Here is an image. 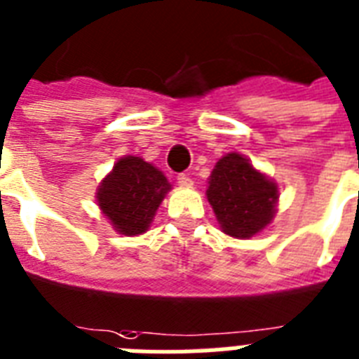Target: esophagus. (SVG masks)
Masks as SVG:
<instances>
[{
    "mask_svg": "<svg viewBox=\"0 0 359 359\" xmlns=\"http://www.w3.org/2000/svg\"><path fill=\"white\" fill-rule=\"evenodd\" d=\"M177 183H180V187H191L192 180L189 177V174H180V176H177Z\"/></svg>",
    "mask_w": 359,
    "mask_h": 359,
    "instance_id": "34e87169",
    "label": "esophagus"
}]
</instances>
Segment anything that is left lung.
Wrapping results in <instances>:
<instances>
[{
  "label": "left lung",
  "mask_w": 359,
  "mask_h": 359,
  "mask_svg": "<svg viewBox=\"0 0 359 359\" xmlns=\"http://www.w3.org/2000/svg\"><path fill=\"white\" fill-rule=\"evenodd\" d=\"M205 194L222 233L240 240L262 233L279 205V185L238 152L216 161Z\"/></svg>",
  "instance_id": "1"
}]
</instances>
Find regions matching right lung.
<instances>
[{
  "instance_id": "add662e5",
  "label": "right lung",
  "mask_w": 359,
  "mask_h": 359,
  "mask_svg": "<svg viewBox=\"0 0 359 359\" xmlns=\"http://www.w3.org/2000/svg\"><path fill=\"white\" fill-rule=\"evenodd\" d=\"M170 189L167 176L152 163L139 156H124L100 180L95 198L119 235L137 236L150 229Z\"/></svg>"
}]
</instances>
